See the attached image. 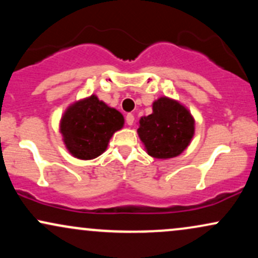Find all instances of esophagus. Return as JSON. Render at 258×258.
<instances>
[{
	"mask_svg": "<svg viewBox=\"0 0 258 258\" xmlns=\"http://www.w3.org/2000/svg\"><path fill=\"white\" fill-rule=\"evenodd\" d=\"M133 122H135V116L132 114H127L126 115V123L128 126H132Z\"/></svg>",
	"mask_w": 258,
	"mask_h": 258,
	"instance_id": "1",
	"label": "esophagus"
}]
</instances>
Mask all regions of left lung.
Wrapping results in <instances>:
<instances>
[{"label":"left lung","instance_id":"obj_1","mask_svg":"<svg viewBox=\"0 0 258 258\" xmlns=\"http://www.w3.org/2000/svg\"><path fill=\"white\" fill-rule=\"evenodd\" d=\"M137 133L148 155L172 159L190 144L195 133V119L185 105L164 96L154 100L152 114L139 119Z\"/></svg>","mask_w":258,"mask_h":258}]
</instances>
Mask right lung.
I'll use <instances>...</instances> for the list:
<instances>
[{"mask_svg":"<svg viewBox=\"0 0 258 258\" xmlns=\"http://www.w3.org/2000/svg\"><path fill=\"white\" fill-rule=\"evenodd\" d=\"M123 125L125 119L119 110L91 94L65 109L59 121V132L74 158L92 160L105 152L112 135Z\"/></svg>","mask_w":258,"mask_h":258,"instance_id":"add662e5","label":"right lung"}]
</instances>
